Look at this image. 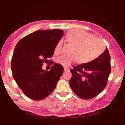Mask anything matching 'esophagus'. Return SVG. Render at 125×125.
Here are the masks:
<instances>
[{"mask_svg": "<svg viewBox=\"0 0 125 125\" xmlns=\"http://www.w3.org/2000/svg\"><path fill=\"white\" fill-rule=\"evenodd\" d=\"M64 71H69V69H68L67 68H64Z\"/></svg>", "mask_w": 125, "mask_h": 125, "instance_id": "34e87169", "label": "esophagus"}]
</instances>
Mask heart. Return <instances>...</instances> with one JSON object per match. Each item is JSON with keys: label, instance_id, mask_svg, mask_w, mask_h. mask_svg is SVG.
<instances>
[{"label": "heart", "instance_id": "1", "mask_svg": "<svg viewBox=\"0 0 125 125\" xmlns=\"http://www.w3.org/2000/svg\"><path fill=\"white\" fill-rule=\"evenodd\" d=\"M66 40L73 47L70 51V55H62L56 58V61L60 65L68 67L76 61L81 64L89 63L96 59L102 54L104 46L100 40L93 37L86 31L73 30L69 31ZM62 42L59 41L55 47V54L60 52Z\"/></svg>", "mask_w": 125, "mask_h": 125}]
</instances>
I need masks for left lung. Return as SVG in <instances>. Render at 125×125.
Segmentation results:
<instances>
[{"label":"left lung","instance_id":"obj_1","mask_svg":"<svg viewBox=\"0 0 125 125\" xmlns=\"http://www.w3.org/2000/svg\"><path fill=\"white\" fill-rule=\"evenodd\" d=\"M111 57L107 47L102 54L89 63L79 64L70 70L72 77L70 86L78 97L90 99L106 86L111 67Z\"/></svg>","mask_w":125,"mask_h":125}]
</instances>
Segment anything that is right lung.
Masks as SVG:
<instances>
[{
	"mask_svg": "<svg viewBox=\"0 0 125 125\" xmlns=\"http://www.w3.org/2000/svg\"><path fill=\"white\" fill-rule=\"evenodd\" d=\"M64 31L61 30H39L18 42L11 60L12 75L26 96L34 100L44 99L54 91L63 67L54 63L50 71L42 70L44 62L54 55L55 47ZM52 65L54 62L49 61Z\"/></svg>",
	"mask_w": 125,
	"mask_h": 125,
	"instance_id": "right-lung-1",
	"label": "right lung"
}]
</instances>
